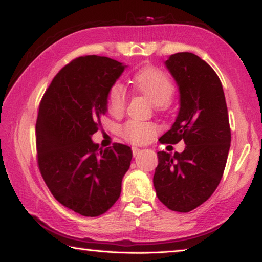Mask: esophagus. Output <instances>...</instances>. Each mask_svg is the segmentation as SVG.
Returning a JSON list of instances; mask_svg holds the SVG:
<instances>
[{
  "instance_id": "obj_1",
  "label": "esophagus",
  "mask_w": 262,
  "mask_h": 262,
  "mask_svg": "<svg viewBox=\"0 0 262 262\" xmlns=\"http://www.w3.org/2000/svg\"><path fill=\"white\" fill-rule=\"evenodd\" d=\"M132 151H133V155H134V156H136V155L141 151V149L136 148V147H133L132 148Z\"/></svg>"
}]
</instances>
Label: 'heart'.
Instances as JSON below:
<instances>
[{
	"instance_id": "obj_1",
	"label": "heart",
	"mask_w": 262,
	"mask_h": 262,
	"mask_svg": "<svg viewBox=\"0 0 262 262\" xmlns=\"http://www.w3.org/2000/svg\"><path fill=\"white\" fill-rule=\"evenodd\" d=\"M133 85L137 92L148 97L159 111L166 108L167 103L174 94V85L170 77L163 70L151 66L140 69L134 75ZM126 105V89L119 83L114 84L107 96L108 112L118 117L125 112ZM157 129V126L152 122L129 120L122 127V135L133 143H144L156 134Z\"/></svg>"
}]
</instances>
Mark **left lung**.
<instances>
[{
  "instance_id": "left-lung-1",
  "label": "left lung",
  "mask_w": 262,
  "mask_h": 262,
  "mask_svg": "<svg viewBox=\"0 0 262 262\" xmlns=\"http://www.w3.org/2000/svg\"><path fill=\"white\" fill-rule=\"evenodd\" d=\"M165 66L178 84L180 107L176 121L159 141L183 152L158 151L154 186L168 209L188 212L206 202L223 176L231 143L222 83L206 61L188 52L176 53Z\"/></svg>"
}]
</instances>
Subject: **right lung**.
<instances>
[{"instance_id": "obj_1", "label": "right lung", "mask_w": 262, "mask_h": 262, "mask_svg": "<svg viewBox=\"0 0 262 262\" xmlns=\"http://www.w3.org/2000/svg\"><path fill=\"white\" fill-rule=\"evenodd\" d=\"M126 68L106 56L77 57L56 74L39 105V170L53 196L82 216H99L117 202L130 166L128 145L103 149L91 140L107 112L110 89Z\"/></svg>"}]
</instances>
